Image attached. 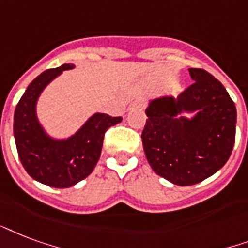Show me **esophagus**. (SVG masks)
<instances>
[{
    "mask_svg": "<svg viewBox=\"0 0 248 248\" xmlns=\"http://www.w3.org/2000/svg\"><path fill=\"white\" fill-rule=\"evenodd\" d=\"M146 105H147V102H146V99H143V98H138V99H136V101H133V102L130 103V108H140V110H143L146 107Z\"/></svg>",
    "mask_w": 248,
    "mask_h": 248,
    "instance_id": "34e87169",
    "label": "esophagus"
}]
</instances>
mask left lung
Here are the masks:
<instances>
[{"label":"left lung","mask_w":248,"mask_h":248,"mask_svg":"<svg viewBox=\"0 0 248 248\" xmlns=\"http://www.w3.org/2000/svg\"><path fill=\"white\" fill-rule=\"evenodd\" d=\"M189 72L195 82L177 98L151 101L141 136L155 173L178 186L216 173L228 162L235 141L237 110L224 85L206 70ZM185 112L196 115L191 119L177 116Z\"/></svg>","instance_id":"left-lung-1"}]
</instances>
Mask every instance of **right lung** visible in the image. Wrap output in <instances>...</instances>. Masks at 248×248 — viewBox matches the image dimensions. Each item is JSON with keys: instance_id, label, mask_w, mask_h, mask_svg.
Returning <instances> with one entry per match:
<instances>
[{"instance_id": "add662e5", "label": "right lung", "mask_w": 248, "mask_h": 248, "mask_svg": "<svg viewBox=\"0 0 248 248\" xmlns=\"http://www.w3.org/2000/svg\"><path fill=\"white\" fill-rule=\"evenodd\" d=\"M74 67L62 64L38 75L26 89L14 114L15 143L24 170L36 181L58 189L76 185L93 172L106 130L122 122L120 116L97 112L67 140H54L46 134L36 115L38 97L62 71Z\"/></svg>"}]
</instances>
